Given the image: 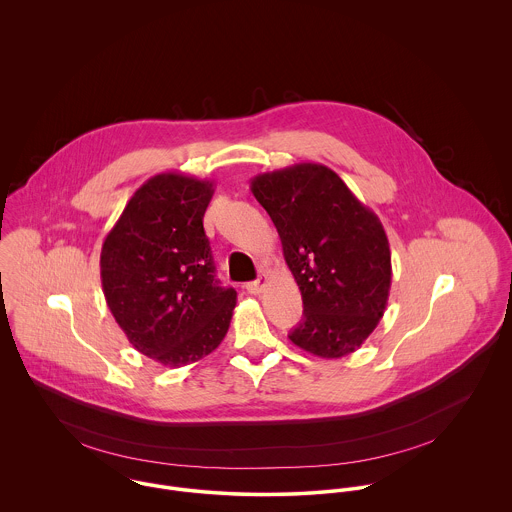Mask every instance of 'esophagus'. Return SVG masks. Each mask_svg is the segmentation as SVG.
I'll list each match as a JSON object with an SVG mask.
<instances>
[{
	"label": "esophagus",
	"instance_id": "obj_1",
	"mask_svg": "<svg viewBox=\"0 0 512 512\" xmlns=\"http://www.w3.org/2000/svg\"><path fill=\"white\" fill-rule=\"evenodd\" d=\"M244 288H246V292L252 293V295H260V293H264V290L268 288V276L264 274V276H260L258 280L248 282Z\"/></svg>",
	"mask_w": 512,
	"mask_h": 512
}]
</instances>
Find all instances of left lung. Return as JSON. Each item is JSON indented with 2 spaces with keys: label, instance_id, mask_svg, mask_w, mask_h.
Returning <instances> with one entry per match:
<instances>
[{
  "label": "left lung",
  "instance_id": "8db88e82",
  "mask_svg": "<svg viewBox=\"0 0 512 512\" xmlns=\"http://www.w3.org/2000/svg\"><path fill=\"white\" fill-rule=\"evenodd\" d=\"M250 189L280 234L303 299L290 341L321 359L355 353L388 305L392 264L382 222L321 163L260 173Z\"/></svg>",
  "mask_w": 512,
  "mask_h": 512
}]
</instances>
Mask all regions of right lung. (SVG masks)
I'll list each match as a JSON object with an SVG mask.
<instances>
[{
  "label": "right lung",
  "instance_id": "obj_1",
  "mask_svg": "<svg viewBox=\"0 0 512 512\" xmlns=\"http://www.w3.org/2000/svg\"><path fill=\"white\" fill-rule=\"evenodd\" d=\"M213 193L207 179L153 175L102 244L106 303L132 347L159 365L205 359L230 327L236 292L215 278L203 228Z\"/></svg>",
  "mask_w": 512,
  "mask_h": 512
}]
</instances>
